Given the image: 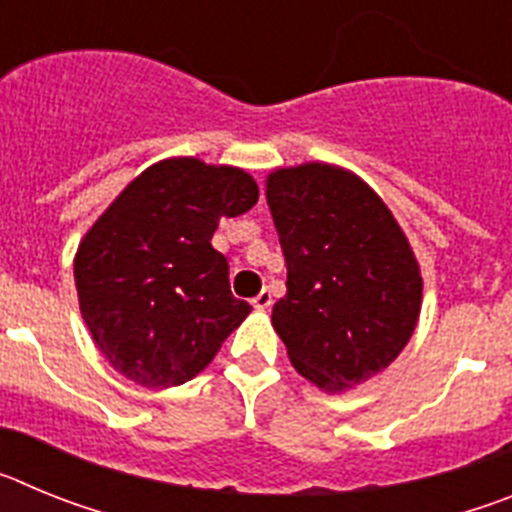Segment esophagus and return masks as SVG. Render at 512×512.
Returning <instances> with one entry per match:
<instances>
[{
	"mask_svg": "<svg viewBox=\"0 0 512 512\" xmlns=\"http://www.w3.org/2000/svg\"><path fill=\"white\" fill-rule=\"evenodd\" d=\"M253 307H256V310H269L271 307V292L269 289H261L259 295L253 297Z\"/></svg>",
	"mask_w": 512,
	"mask_h": 512,
	"instance_id": "1",
	"label": "esophagus"
}]
</instances>
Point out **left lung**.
<instances>
[{"label": "left lung", "instance_id": "8db88e82", "mask_svg": "<svg viewBox=\"0 0 512 512\" xmlns=\"http://www.w3.org/2000/svg\"><path fill=\"white\" fill-rule=\"evenodd\" d=\"M266 202L287 261L271 325L302 377L351 390L387 369L418 325L413 248L382 197L341 166L271 171Z\"/></svg>", "mask_w": 512, "mask_h": 512}]
</instances>
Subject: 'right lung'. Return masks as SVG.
<instances>
[{
	"instance_id": "right-lung-1",
	"label": "right lung",
	"mask_w": 512,
	"mask_h": 512,
	"mask_svg": "<svg viewBox=\"0 0 512 512\" xmlns=\"http://www.w3.org/2000/svg\"><path fill=\"white\" fill-rule=\"evenodd\" d=\"M259 202L253 176L166 158L117 194L74 259L81 318L102 356L140 387H176L205 369L251 305L235 300L212 248L220 217Z\"/></svg>"
}]
</instances>
